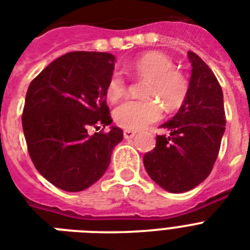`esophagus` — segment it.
<instances>
[{
  "label": "esophagus",
  "mask_w": 250,
  "mask_h": 250,
  "mask_svg": "<svg viewBox=\"0 0 250 250\" xmlns=\"http://www.w3.org/2000/svg\"><path fill=\"white\" fill-rule=\"evenodd\" d=\"M123 135H125V139H132V137L136 135V132L132 131V129H125Z\"/></svg>",
  "instance_id": "34e87169"
}]
</instances>
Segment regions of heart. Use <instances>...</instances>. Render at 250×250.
<instances>
[{"label": "heart", "mask_w": 250, "mask_h": 250, "mask_svg": "<svg viewBox=\"0 0 250 250\" xmlns=\"http://www.w3.org/2000/svg\"><path fill=\"white\" fill-rule=\"evenodd\" d=\"M174 61L165 53L149 52L141 56L125 71L137 79L146 80L143 100H127L114 110V121L125 129H141L157 122L162 106L174 113L184 105L189 93V79L184 71L174 67ZM127 82L114 72L106 84L105 94L110 102H117L125 94Z\"/></svg>", "instance_id": "heart-1"}]
</instances>
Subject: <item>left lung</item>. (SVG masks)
<instances>
[{"instance_id": "8db88e82", "label": "left lung", "mask_w": 250, "mask_h": 250, "mask_svg": "<svg viewBox=\"0 0 250 250\" xmlns=\"http://www.w3.org/2000/svg\"><path fill=\"white\" fill-rule=\"evenodd\" d=\"M189 93L171 121L161 127L156 148L144 156L149 176L164 189L182 193L197 187L213 170L226 125L223 92L209 66L193 52Z\"/></svg>"}]
</instances>
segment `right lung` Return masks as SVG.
I'll list each match as a JSON object with an SVG mask.
<instances>
[{
	"label": "right lung",
	"mask_w": 250,
	"mask_h": 250,
	"mask_svg": "<svg viewBox=\"0 0 250 250\" xmlns=\"http://www.w3.org/2000/svg\"><path fill=\"white\" fill-rule=\"evenodd\" d=\"M114 60L109 53H67L29 84L21 115L27 149L37 171L61 189L79 192L97 182L123 139L118 127L104 132L113 122L105 89ZM92 126L103 129L89 135Z\"/></svg>",
	"instance_id": "1"
}]
</instances>
